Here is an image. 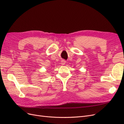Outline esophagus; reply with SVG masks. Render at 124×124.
<instances>
[{"instance_id":"34e87169","label":"esophagus","mask_w":124,"mask_h":124,"mask_svg":"<svg viewBox=\"0 0 124 124\" xmlns=\"http://www.w3.org/2000/svg\"><path fill=\"white\" fill-rule=\"evenodd\" d=\"M65 63H66V61H65V60H63L61 61V64H62V65H64Z\"/></svg>"}]
</instances>
